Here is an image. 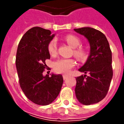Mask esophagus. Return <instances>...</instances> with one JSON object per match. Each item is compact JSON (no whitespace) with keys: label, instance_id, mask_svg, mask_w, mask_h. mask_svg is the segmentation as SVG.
<instances>
[{"label":"esophagus","instance_id":"1","mask_svg":"<svg viewBox=\"0 0 124 124\" xmlns=\"http://www.w3.org/2000/svg\"><path fill=\"white\" fill-rule=\"evenodd\" d=\"M68 75H67V74H63V79H67V78H68Z\"/></svg>","mask_w":124,"mask_h":124}]
</instances>
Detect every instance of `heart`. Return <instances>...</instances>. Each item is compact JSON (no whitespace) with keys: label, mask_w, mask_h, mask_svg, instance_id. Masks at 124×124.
<instances>
[{"label":"heart","mask_w":124,"mask_h":124,"mask_svg":"<svg viewBox=\"0 0 124 124\" xmlns=\"http://www.w3.org/2000/svg\"><path fill=\"white\" fill-rule=\"evenodd\" d=\"M65 41L71 47H74L73 54L79 61H85L88 58V51L84 47H80L81 40L77 36L68 34L65 37ZM47 50L50 55L54 56L57 52V43L55 39L50 41L47 46ZM75 61L73 59H61L56 61L53 66L54 70L58 73H68L70 70L75 65Z\"/></svg>","instance_id":"1"}]
</instances>
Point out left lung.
<instances>
[{
  "label": "left lung",
  "mask_w": 124,
  "mask_h": 124,
  "mask_svg": "<svg viewBox=\"0 0 124 124\" xmlns=\"http://www.w3.org/2000/svg\"><path fill=\"white\" fill-rule=\"evenodd\" d=\"M74 31L87 38L90 45L88 60L79 69L85 74L76 78L75 88L79 102L88 106L101 101L108 92L113 75L112 52L101 31L92 27L74 29Z\"/></svg>",
  "instance_id": "obj_1"
}]
</instances>
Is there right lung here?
Returning <instances> with one entry per match:
<instances>
[{"mask_svg": "<svg viewBox=\"0 0 124 124\" xmlns=\"http://www.w3.org/2000/svg\"><path fill=\"white\" fill-rule=\"evenodd\" d=\"M54 36L49 30L32 27L23 36L17 49L16 66L20 86L27 98L37 105L54 101L63 82L61 74L43 75L45 60L50 59L47 46Z\"/></svg>", "mask_w": 124, "mask_h": 124, "instance_id": "right-lung-1", "label": "right lung"}]
</instances>
